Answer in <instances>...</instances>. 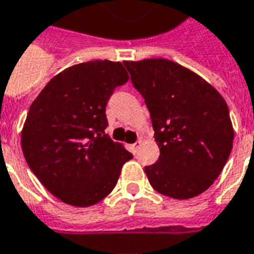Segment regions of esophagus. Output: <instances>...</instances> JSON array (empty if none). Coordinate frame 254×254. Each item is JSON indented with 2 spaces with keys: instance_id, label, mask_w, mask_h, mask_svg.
I'll list each match as a JSON object with an SVG mask.
<instances>
[{
  "instance_id": "34e87169",
  "label": "esophagus",
  "mask_w": 254,
  "mask_h": 254,
  "mask_svg": "<svg viewBox=\"0 0 254 254\" xmlns=\"http://www.w3.org/2000/svg\"><path fill=\"white\" fill-rule=\"evenodd\" d=\"M140 144H141V141H137V142H134V144H132V145H130V149H132L133 153H136L137 149L140 148Z\"/></svg>"
}]
</instances>
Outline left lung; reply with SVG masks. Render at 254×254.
Masks as SVG:
<instances>
[{
  "instance_id": "obj_1",
  "label": "left lung",
  "mask_w": 254,
  "mask_h": 254,
  "mask_svg": "<svg viewBox=\"0 0 254 254\" xmlns=\"http://www.w3.org/2000/svg\"><path fill=\"white\" fill-rule=\"evenodd\" d=\"M151 113L159 160L145 167L153 189L175 199L198 196L222 172L233 148L225 99L192 71L168 59L124 62Z\"/></svg>"
}]
</instances>
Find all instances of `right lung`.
<instances>
[{"label":"right lung","instance_id":"1","mask_svg":"<svg viewBox=\"0 0 254 254\" xmlns=\"http://www.w3.org/2000/svg\"><path fill=\"white\" fill-rule=\"evenodd\" d=\"M129 76L120 62L75 64L48 82L32 102L21 148L51 194L76 207L101 202L133 155L105 134L106 105Z\"/></svg>","mask_w":254,"mask_h":254}]
</instances>
